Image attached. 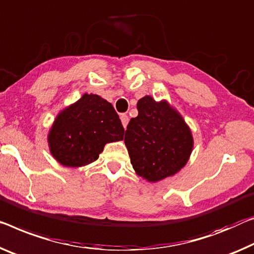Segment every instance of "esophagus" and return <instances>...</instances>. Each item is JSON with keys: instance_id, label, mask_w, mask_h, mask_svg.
<instances>
[{"instance_id": "esophagus-1", "label": "esophagus", "mask_w": 254, "mask_h": 254, "mask_svg": "<svg viewBox=\"0 0 254 254\" xmlns=\"http://www.w3.org/2000/svg\"><path fill=\"white\" fill-rule=\"evenodd\" d=\"M120 120H122L124 128H125V129H126V127H127V125H128V122H129V118H128V116H127L126 114H123L122 116H120Z\"/></svg>"}]
</instances>
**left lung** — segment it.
<instances>
[{
  "mask_svg": "<svg viewBox=\"0 0 254 254\" xmlns=\"http://www.w3.org/2000/svg\"><path fill=\"white\" fill-rule=\"evenodd\" d=\"M138 116L131 118L125 144L136 174L157 183L174 176L189 161L193 136L185 120L167 101L146 95L137 102Z\"/></svg>",
  "mask_w": 254,
  "mask_h": 254,
  "instance_id": "1",
  "label": "left lung"
}]
</instances>
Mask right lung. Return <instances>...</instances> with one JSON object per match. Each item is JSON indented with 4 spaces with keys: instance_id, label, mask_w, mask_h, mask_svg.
Returning <instances> with one entry per match:
<instances>
[{
    "instance_id": "right-lung-1",
    "label": "right lung",
    "mask_w": 254,
    "mask_h": 254,
    "mask_svg": "<svg viewBox=\"0 0 254 254\" xmlns=\"http://www.w3.org/2000/svg\"><path fill=\"white\" fill-rule=\"evenodd\" d=\"M124 127L111 103L84 94L62 110L49 131L51 154L64 167L94 162L107 143L122 140Z\"/></svg>"
}]
</instances>
